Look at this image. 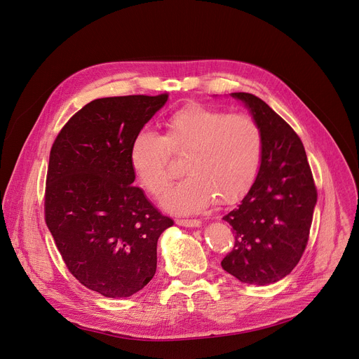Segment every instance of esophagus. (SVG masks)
Masks as SVG:
<instances>
[{
  "mask_svg": "<svg viewBox=\"0 0 359 359\" xmlns=\"http://www.w3.org/2000/svg\"><path fill=\"white\" fill-rule=\"evenodd\" d=\"M176 224L179 226H183V227H200L201 226V222L200 220H196V219H179L176 220Z\"/></svg>",
  "mask_w": 359,
  "mask_h": 359,
  "instance_id": "esophagus-1",
  "label": "esophagus"
}]
</instances>
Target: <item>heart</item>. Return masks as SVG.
Listing matches in <instances>:
<instances>
[{"mask_svg": "<svg viewBox=\"0 0 359 359\" xmlns=\"http://www.w3.org/2000/svg\"><path fill=\"white\" fill-rule=\"evenodd\" d=\"M169 150H187L184 179L159 197L161 206L177 215L240 198L257 176L263 156V133L251 116L227 114L200 104L187 105L165 121V136L143 128L132 139L133 173L150 193H159L170 179Z\"/></svg>", "mask_w": 359, "mask_h": 359, "instance_id": "obj_1", "label": "heart"}]
</instances>
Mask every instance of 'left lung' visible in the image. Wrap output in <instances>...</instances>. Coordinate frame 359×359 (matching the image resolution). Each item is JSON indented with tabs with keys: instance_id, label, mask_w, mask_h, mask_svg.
Here are the masks:
<instances>
[{
	"instance_id": "obj_1",
	"label": "left lung",
	"mask_w": 359,
	"mask_h": 359,
	"mask_svg": "<svg viewBox=\"0 0 359 359\" xmlns=\"http://www.w3.org/2000/svg\"><path fill=\"white\" fill-rule=\"evenodd\" d=\"M248 109L263 133L260 169L238 206L223 217L234 233L224 271L245 284L269 285L288 276L305 250L317 189L304 146L264 100L230 93Z\"/></svg>"
}]
</instances>
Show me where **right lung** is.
I'll use <instances>...</instances> for the list:
<instances>
[{
    "instance_id": "1",
    "label": "right lung",
    "mask_w": 359,
    "mask_h": 359,
    "mask_svg": "<svg viewBox=\"0 0 359 359\" xmlns=\"http://www.w3.org/2000/svg\"><path fill=\"white\" fill-rule=\"evenodd\" d=\"M169 95L100 97L76 112L49 155L45 220L72 276L109 298L130 297L156 273L158 240L173 226L133 186V136Z\"/></svg>"
}]
</instances>
